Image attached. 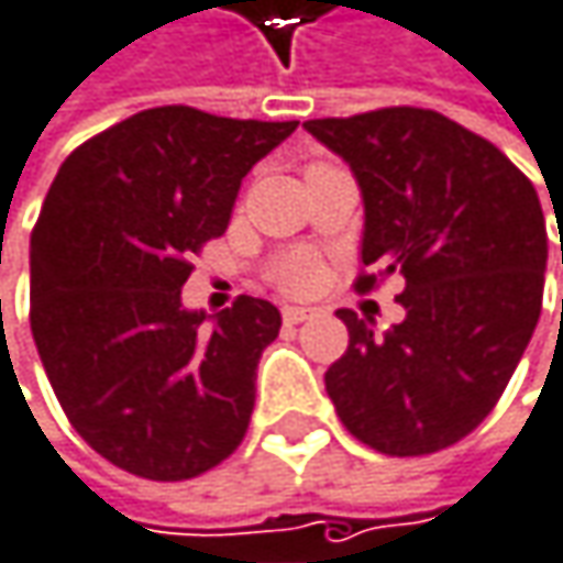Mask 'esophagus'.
<instances>
[{
	"instance_id": "34e87169",
	"label": "esophagus",
	"mask_w": 563,
	"mask_h": 563,
	"mask_svg": "<svg viewBox=\"0 0 563 563\" xmlns=\"http://www.w3.org/2000/svg\"><path fill=\"white\" fill-rule=\"evenodd\" d=\"M312 316H316V309H309V306H283V322L286 325H299V322H306Z\"/></svg>"
}]
</instances>
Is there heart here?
Segmentation results:
<instances>
[{
	"label": "heart",
	"instance_id": "b5f03b06",
	"mask_svg": "<svg viewBox=\"0 0 563 563\" xmlns=\"http://www.w3.org/2000/svg\"><path fill=\"white\" fill-rule=\"evenodd\" d=\"M322 277V267L312 254L306 251H292V254H283L280 261L271 267V280L280 286L283 292L289 296H302L309 292Z\"/></svg>",
	"mask_w": 563,
	"mask_h": 563
}]
</instances>
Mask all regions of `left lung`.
Here are the masks:
<instances>
[{"label": "left lung", "mask_w": 563, "mask_h": 563, "mask_svg": "<svg viewBox=\"0 0 563 563\" xmlns=\"http://www.w3.org/2000/svg\"><path fill=\"white\" fill-rule=\"evenodd\" d=\"M306 129L364 192L354 289L406 280L396 296L406 319L384 338L338 312L351 334L325 374L338 419L389 457L444 451L493 412L536 332L548 264L536 186L496 144L432 109L389 106Z\"/></svg>", "instance_id": "8db88e82"}]
</instances>
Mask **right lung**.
<instances>
[{
	"mask_svg": "<svg viewBox=\"0 0 563 563\" xmlns=\"http://www.w3.org/2000/svg\"><path fill=\"white\" fill-rule=\"evenodd\" d=\"M299 122L157 106L60 164L31 231V334L79 438L144 481H192L244 441L267 299L238 296L209 334L179 289L229 229L244 174Z\"/></svg>",
	"mask_w": 563,
	"mask_h": 563,
	"instance_id": "1",
	"label": "right lung"
}]
</instances>
